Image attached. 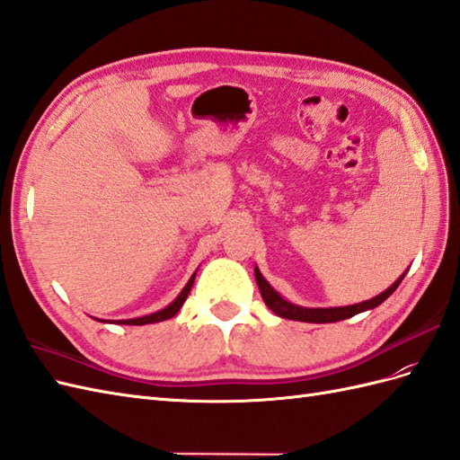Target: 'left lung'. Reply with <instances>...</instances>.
Here are the masks:
<instances>
[{
	"mask_svg": "<svg viewBox=\"0 0 460 460\" xmlns=\"http://www.w3.org/2000/svg\"><path fill=\"white\" fill-rule=\"evenodd\" d=\"M406 272H408V270H406ZM406 272L400 276L391 288H386L383 293H379V296L373 297V299L361 301V303H356V305H348V307H326L324 309V307H301V305L289 303L288 299L281 297L272 286L268 284V281L264 279V276L261 274V270H258V266H254V278H256L258 289H261V296H262L264 303L270 307V311L276 313L278 316H281V319L301 321V323H316V324H321V323H338V321L349 319V316H353V314H359L363 311H369V309L379 307L383 301H386L388 297L393 296L394 289L400 286V281L404 279Z\"/></svg>",
	"mask_w": 460,
	"mask_h": 460,
	"instance_id": "obj_1",
	"label": "left lung"
}]
</instances>
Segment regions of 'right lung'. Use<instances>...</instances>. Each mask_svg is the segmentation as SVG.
Masks as SVG:
<instances>
[{"mask_svg": "<svg viewBox=\"0 0 460 460\" xmlns=\"http://www.w3.org/2000/svg\"><path fill=\"white\" fill-rule=\"evenodd\" d=\"M198 272V270H196ZM196 272L192 274V278L188 279V284L182 288V291L179 293V296L174 297L172 303H169L167 307L157 311V313H151V314H146V316H136V319H126V321H111V323H116V324H132V326H141V324H153V323H161V321H167V319H172V316L181 311V307L184 305L188 293H190L192 289V284H194V278H196ZM95 321H101V319H95ZM101 323H109V321H101Z\"/></svg>", "mask_w": 460, "mask_h": 460, "instance_id": "obj_1", "label": "right lung"}]
</instances>
